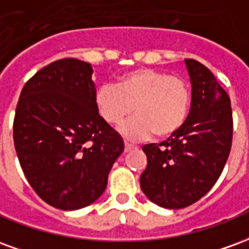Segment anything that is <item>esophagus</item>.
I'll return each mask as SVG.
<instances>
[{"label":"esophagus","instance_id":"1","mask_svg":"<svg viewBox=\"0 0 249 249\" xmlns=\"http://www.w3.org/2000/svg\"><path fill=\"white\" fill-rule=\"evenodd\" d=\"M125 148H124V151L125 152H130L132 151V149H133V148H135V146L132 145V144H129V142H126V141H125Z\"/></svg>","mask_w":249,"mask_h":249}]
</instances>
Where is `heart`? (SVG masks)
Instances as JSON below:
<instances>
[{
    "label": "heart",
    "mask_w": 249,
    "mask_h": 249,
    "mask_svg": "<svg viewBox=\"0 0 249 249\" xmlns=\"http://www.w3.org/2000/svg\"><path fill=\"white\" fill-rule=\"evenodd\" d=\"M94 107L109 125H119L130 114L137 117L121 125L130 140H144L153 133L168 139L183 128L191 107V89L180 76L164 71L137 68L121 74L116 87L105 84L94 92Z\"/></svg>",
    "instance_id": "1"
}]
</instances>
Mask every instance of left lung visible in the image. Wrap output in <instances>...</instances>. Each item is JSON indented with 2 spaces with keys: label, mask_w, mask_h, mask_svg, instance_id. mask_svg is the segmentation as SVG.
I'll list each match as a JSON object with an SVG mask.
<instances>
[{
  "label": "left lung",
  "mask_w": 249,
  "mask_h": 249,
  "mask_svg": "<svg viewBox=\"0 0 249 249\" xmlns=\"http://www.w3.org/2000/svg\"><path fill=\"white\" fill-rule=\"evenodd\" d=\"M191 110L183 128L160 144H146L142 192L162 208L192 205L213 187L230 156L233 120L230 96L201 62L187 58Z\"/></svg>",
  "instance_id": "8db88e82"
}]
</instances>
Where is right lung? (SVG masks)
<instances>
[{"label":"right lung","mask_w":249,"mask_h":249,"mask_svg":"<svg viewBox=\"0 0 249 249\" xmlns=\"http://www.w3.org/2000/svg\"><path fill=\"white\" fill-rule=\"evenodd\" d=\"M92 65L62 58L25 84L13 139L30 187L45 203L74 211L94 203L124 141L94 107Z\"/></svg>","instance_id":"right-lung-1"}]
</instances>
